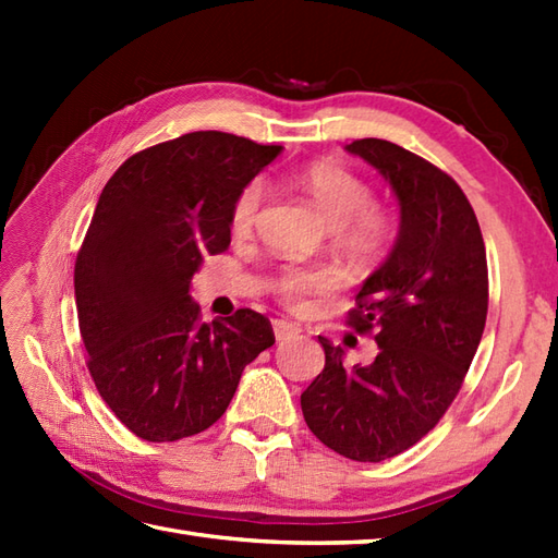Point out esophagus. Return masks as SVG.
I'll list each match as a JSON object with an SVG mask.
<instances>
[{
	"label": "esophagus",
	"instance_id": "obj_1",
	"mask_svg": "<svg viewBox=\"0 0 558 558\" xmlns=\"http://www.w3.org/2000/svg\"><path fill=\"white\" fill-rule=\"evenodd\" d=\"M272 330H276V340L278 342L300 336V328L294 326V324H290V322H282V318H278V322H272Z\"/></svg>",
	"mask_w": 558,
	"mask_h": 558
}]
</instances>
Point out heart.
<instances>
[{"label":"heart","instance_id":"obj_1","mask_svg":"<svg viewBox=\"0 0 558 558\" xmlns=\"http://www.w3.org/2000/svg\"><path fill=\"white\" fill-rule=\"evenodd\" d=\"M300 186L314 201L324 220L336 228V242L357 264L381 258L393 240V216L374 201L372 186L340 165L318 162L298 177ZM266 201L264 180L246 182L230 206V230L248 236L256 228ZM270 290L292 310H306L316 298L333 290V276L326 268L280 266L270 276Z\"/></svg>","mask_w":558,"mask_h":558}]
</instances>
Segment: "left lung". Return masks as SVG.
<instances>
[{
    "mask_svg": "<svg viewBox=\"0 0 558 558\" xmlns=\"http://www.w3.org/2000/svg\"><path fill=\"white\" fill-rule=\"evenodd\" d=\"M393 186L400 234L348 312V326L372 336V364H326L302 393L304 422L336 453L381 462L408 450L444 417L465 381L487 324V252L475 210L453 177L384 138L348 146Z\"/></svg>",
    "mask_w": 558,
    "mask_h": 558,
    "instance_id": "1",
    "label": "left lung"
}]
</instances>
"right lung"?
Returning <instances> with one entry per match:
<instances>
[{
    "label": "right lung",
    "mask_w": 558,
    "mask_h": 558,
    "mask_svg": "<svg viewBox=\"0 0 558 558\" xmlns=\"http://www.w3.org/2000/svg\"><path fill=\"white\" fill-rule=\"evenodd\" d=\"M278 153L192 132L134 153L102 189L74 266L78 328L100 398L144 441L216 424L244 366L276 342L254 310L204 324L189 286L230 246L232 198Z\"/></svg>",
    "instance_id": "add662e5"
}]
</instances>
